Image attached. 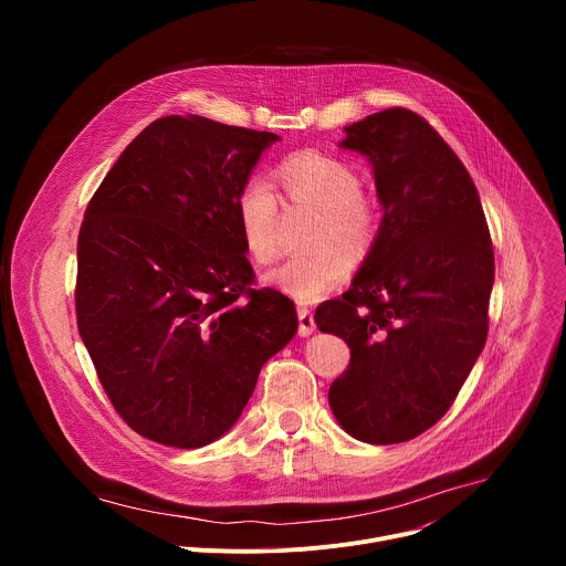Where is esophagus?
I'll list each match as a JSON object with an SVG mask.
<instances>
[{
    "mask_svg": "<svg viewBox=\"0 0 566 566\" xmlns=\"http://www.w3.org/2000/svg\"><path fill=\"white\" fill-rule=\"evenodd\" d=\"M297 319H300V327H297V334L302 338L311 336L315 332V319H313V313L306 308V306H297Z\"/></svg>",
    "mask_w": 566,
    "mask_h": 566,
    "instance_id": "34e87169",
    "label": "esophagus"
}]
</instances>
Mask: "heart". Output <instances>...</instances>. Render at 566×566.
Returning <instances> with one entry per match:
<instances>
[{"label":"heart","mask_w":566,"mask_h":566,"mask_svg":"<svg viewBox=\"0 0 566 566\" xmlns=\"http://www.w3.org/2000/svg\"><path fill=\"white\" fill-rule=\"evenodd\" d=\"M277 181L293 206L322 212L315 247L319 251L295 255L264 275L275 291L315 302L343 286L354 271V255H363L378 232V208L360 192L358 172L340 158L302 151L277 168ZM282 203L273 184L251 177L237 197V219L247 253L258 264H271L280 253Z\"/></svg>","instance_id":"heart-1"}]
</instances>
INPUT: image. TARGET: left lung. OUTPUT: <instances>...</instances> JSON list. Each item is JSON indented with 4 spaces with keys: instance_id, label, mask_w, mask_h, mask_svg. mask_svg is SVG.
<instances>
[{
    "instance_id": "8db88e82",
    "label": "left lung",
    "mask_w": 566,
    "mask_h": 566,
    "mask_svg": "<svg viewBox=\"0 0 566 566\" xmlns=\"http://www.w3.org/2000/svg\"><path fill=\"white\" fill-rule=\"evenodd\" d=\"M374 170L382 219L352 289L315 308L352 360L329 387L336 421L389 446L432 428L489 336L495 255L479 192L419 114L391 107L345 127Z\"/></svg>"
}]
</instances>
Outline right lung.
Returning a JSON list of instances; mask_svg holds the SVG:
<instances>
[{
  "label": "right lung",
  "mask_w": 566,
  "mask_h": 566,
  "mask_svg": "<svg viewBox=\"0 0 566 566\" xmlns=\"http://www.w3.org/2000/svg\"><path fill=\"white\" fill-rule=\"evenodd\" d=\"M275 140L195 114L158 118L87 206L77 332L112 406L145 439L217 441L297 332L286 295L251 289L237 219L239 190Z\"/></svg>",
  "instance_id": "right-lung-1"
}]
</instances>
